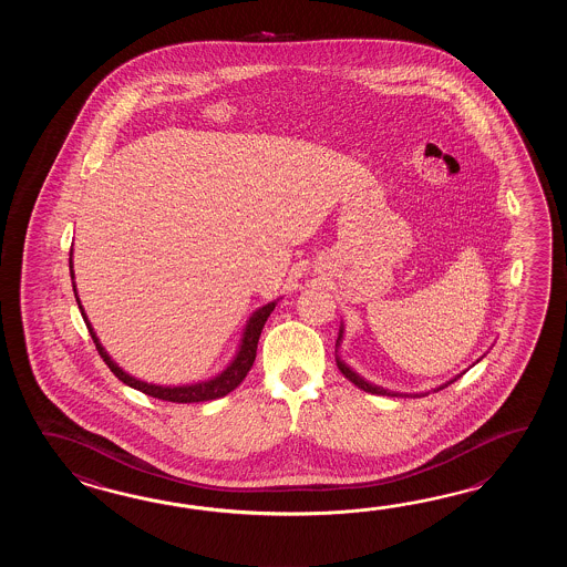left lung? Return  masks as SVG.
<instances>
[{
    "mask_svg": "<svg viewBox=\"0 0 567 567\" xmlns=\"http://www.w3.org/2000/svg\"><path fill=\"white\" fill-rule=\"evenodd\" d=\"M340 340H342V328H340V332H338L337 347H340ZM337 364L338 369H340V373L344 374V377L349 379L350 383H354V385L359 386V389H362V391H367V393H373V395H391V398H403V393H395V391H386V389H383V386L371 385L369 381H364L362 377H359V374L354 373V371H352L350 367H347L344 362L340 361L338 357ZM458 377H454L452 381H447L446 385L437 386L435 391H440V389H444V386L450 385V383H454Z\"/></svg>",
    "mask_w": 567,
    "mask_h": 567,
    "instance_id": "1",
    "label": "left lung"
}]
</instances>
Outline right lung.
<instances>
[{
    "label": "right lung",
    "mask_w": 567,
    "mask_h": 567,
    "mask_svg": "<svg viewBox=\"0 0 567 567\" xmlns=\"http://www.w3.org/2000/svg\"><path fill=\"white\" fill-rule=\"evenodd\" d=\"M69 267H71V278L74 279L73 251H71ZM73 289L74 298H76V303H79V310L83 313V320H85L86 328H89V334L93 338L96 350H99L101 359H103L109 369H111V373L115 374V377H117L120 381H123L125 385L133 386V389L142 391L145 395H150V398L162 399V401H172V403H198V401H213V399L225 398V395L230 393L233 389H237V386L241 385L243 379L247 377V373H249V371H251V367H254L255 357H257V342H259V337H261V330H264V326H266L269 313L274 312V308H276V303H278V301H269V303H266L264 308H259V310L254 312V316L249 318V322L245 326V332H243L241 347H239L237 354H235V359L230 361L229 367H227L223 373L217 374V377H213V379H208V381L194 383V385L162 386L140 381V379H135L132 374L125 373L121 367H117L115 362L111 361L107 350L101 347V342H99V338H96L95 330H93V326H91L89 318H86L85 310H83V306H81V300H79V296H76V286H74V281Z\"/></svg>",
    "instance_id": "add662e5"
}]
</instances>
